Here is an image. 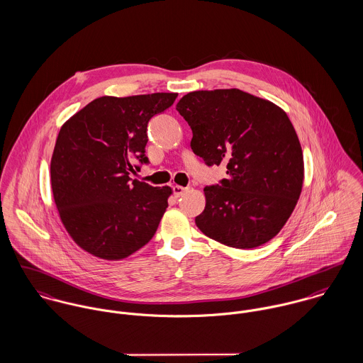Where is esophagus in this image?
Listing matches in <instances>:
<instances>
[{
    "mask_svg": "<svg viewBox=\"0 0 363 363\" xmlns=\"http://www.w3.org/2000/svg\"><path fill=\"white\" fill-rule=\"evenodd\" d=\"M187 191H189V189H187V187L173 186V194H174V197H180V196H183L184 193H187Z\"/></svg>",
    "mask_w": 363,
    "mask_h": 363,
    "instance_id": "34e87169",
    "label": "esophagus"
}]
</instances>
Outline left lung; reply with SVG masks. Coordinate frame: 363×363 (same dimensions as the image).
I'll return each mask as SVG.
<instances>
[{
    "mask_svg": "<svg viewBox=\"0 0 363 363\" xmlns=\"http://www.w3.org/2000/svg\"><path fill=\"white\" fill-rule=\"evenodd\" d=\"M176 110L193 131L191 150L225 164L220 186L204 189L199 229L235 249H255L284 228L302 193L303 152L286 113L240 89L194 91Z\"/></svg>",
    "mask_w": 363,
    "mask_h": 363,
    "instance_id": "left-lung-1",
    "label": "left lung"
}]
</instances>
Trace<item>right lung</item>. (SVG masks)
<instances>
[{
    "label": "right lung",
    "mask_w": 363,
    "mask_h": 363,
    "mask_svg": "<svg viewBox=\"0 0 363 363\" xmlns=\"http://www.w3.org/2000/svg\"><path fill=\"white\" fill-rule=\"evenodd\" d=\"M177 94L102 96L61 127L50 163L52 197L71 239L98 259L117 261L155 235L172 189L133 180L135 160L147 163L150 120Z\"/></svg>",
    "instance_id": "add662e5"
}]
</instances>
